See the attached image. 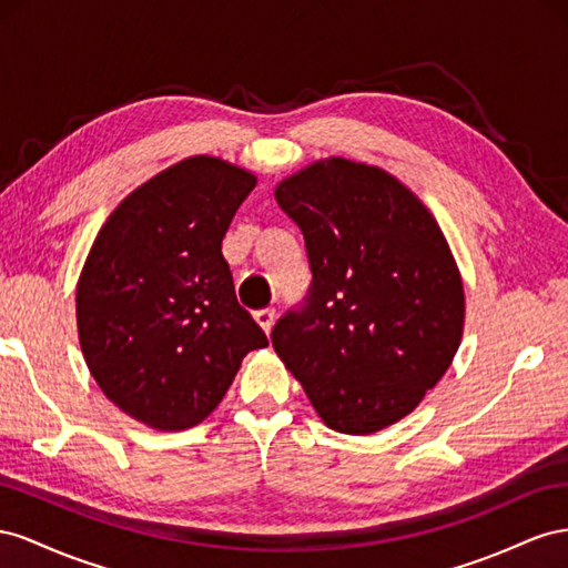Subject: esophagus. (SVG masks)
I'll use <instances>...</instances> for the list:
<instances>
[{"label":"esophagus","mask_w":568,"mask_h":568,"mask_svg":"<svg viewBox=\"0 0 568 568\" xmlns=\"http://www.w3.org/2000/svg\"><path fill=\"white\" fill-rule=\"evenodd\" d=\"M254 318L258 326H262L266 333L273 328V321H275V310H271V306H266V310H256L254 312Z\"/></svg>","instance_id":"34e87169"}]
</instances>
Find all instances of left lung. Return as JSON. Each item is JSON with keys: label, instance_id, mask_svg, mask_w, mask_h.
<instances>
[{"label": "left lung", "instance_id": "obj_1", "mask_svg": "<svg viewBox=\"0 0 568 568\" xmlns=\"http://www.w3.org/2000/svg\"><path fill=\"white\" fill-rule=\"evenodd\" d=\"M312 285L271 339L318 416L366 435L414 412L464 328V287L428 209L381 169L328 159L275 190Z\"/></svg>", "mask_w": 568, "mask_h": 568}]
</instances>
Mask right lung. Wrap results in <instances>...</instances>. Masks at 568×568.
Instances as JSON below:
<instances>
[{
    "instance_id": "right-lung-1",
    "label": "right lung",
    "mask_w": 568,
    "mask_h": 568,
    "mask_svg": "<svg viewBox=\"0 0 568 568\" xmlns=\"http://www.w3.org/2000/svg\"><path fill=\"white\" fill-rule=\"evenodd\" d=\"M254 175L192 156L138 187L97 235L78 281V335L92 378L159 430L197 426L242 356L268 337L235 297L225 231Z\"/></svg>"
}]
</instances>
